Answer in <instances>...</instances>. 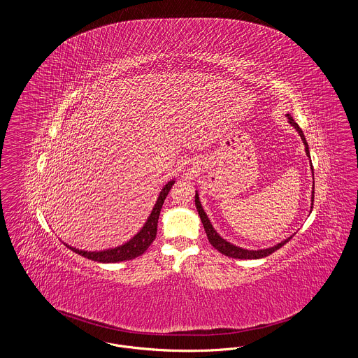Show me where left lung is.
Listing matches in <instances>:
<instances>
[{"label":"left lung","instance_id":"obj_1","mask_svg":"<svg viewBox=\"0 0 358 358\" xmlns=\"http://www.w3.org/2000/svg\"><path fill=\"white\" fill-rule=\"evenodd\" d=\"M287 118H289V122L296 129V131L299 133V136L302 138V141H303V143H305V150H306L307 157H310V152H308V145H307L306 138H305V134H303V131L301 130V127L298 126V123H295V120H292V117L287 114ZM310 162H311V159H310ZM311 171H313V165H311ZM313 176H314V171H313ZM311 201L314 203V187H313V196H311ZM194 203H196V208H197V212H199V215H200V219H201V222H203V225H204L205 232H206V236H208V240H209V243L219 251V252H222V255L229 256V257H235V259H260V257H266V256L271 255L273 252H275L276 250H279L280 247H283L287 241H289V238H292V236H289V238H286L285 241H282V243H279V244H276V245H273L271 248H266V250H257V251H250V250H243V248H240V247H236V245H234V244H231V243H228L227 240H224V238L213 229V227H212V224L209 222V219H208V216L205 215L204 209H203V206L200 204V201H199V194H197V192H196V196H194Z\"/></svg>","mask_w":358,"mask_h":358}]
</instances>
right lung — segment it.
<instances>
[{
	"mask_svg": "<svg viewBox=\"0 0 358 358\" xmlns=\"http://www.w3.org/2000/svg\"><path fill=\"white\" fill-rule=\"evenodd\" d=\"M173 185H174V181H169L164 187L158 196L157 203L154 205L153 210H152L148 222H145L142 229L136 234L134 238L129 240L127 243H124L123 245H120L117 248H111V250H106V251H99V252H87L82 250H76L67 244L66 245L73 252L85 256L87 259H91L94 262H101V263H117V262H123V260H131L136 256L142 255L149 248V245L153 243L154 238L157 236V224H158L159 212H161L164 201Z\"/></svg>",
	"mask_w": 358,
	"mask_h": 358,
	"instance_id": "1",
	"label": "right lung"
}]
</instances>
